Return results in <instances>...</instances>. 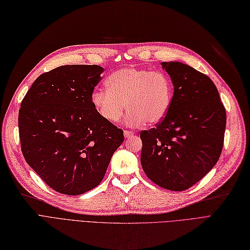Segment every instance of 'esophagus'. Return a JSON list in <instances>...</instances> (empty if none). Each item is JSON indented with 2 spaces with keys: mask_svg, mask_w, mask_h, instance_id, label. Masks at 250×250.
<instances>
[{
  "mask_svg": "<svg viewBox=\"0 0 250 250\" xmlns=\"http://www.w3.org/2000/svg\"><path fill=\"white\" fill-rule=\"evenodd\" d=\"M124 135L125 138H131L132 136H134V132H131V131H125L124 132Z\"/></svg>",
  "mask_w": 250,
  "mask_h": 250,
  "instance_id": "34e87169",
  "label": "esophagus"
}]
</instances>
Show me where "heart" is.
<instances>
[{"label": "heart", "mask_w": 250, "mask_h": 250, "mask_svg": "<svg viewBox=\"0 0 250 250\" xmlns=\"http://www.w3.org/2000/svg\"><path fill=\"white\" fill-rule=\"evenodd\" d=\"M106 88L94 89L90 100L96 113L110 124L118 123L126 108L127 125H158L168 114L173 99L170 78L159 70L119 68L107 78Z\"/></svg>", "instance_id": "obj_1"}]
</instances>
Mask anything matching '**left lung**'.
<instances>
[{
	"label": "left lung",
	"instance_id": "8db88e82",
	"mask_svg": "<svg viewBox=\"0 0 250 250\" xmlns=\"http://www.w3.org/2000/svg\"><path fill=\"white\" fill-rule=\"evenodd\" d=\"M161 65L170 77L173 99L162 122L140 133L141 166L158 186L184 191L203 179L218 161L227 113L208 76L178 61Z\"/></svg>",
	"mask_w": 250,
	"mask_h": 250
}]
</instances>
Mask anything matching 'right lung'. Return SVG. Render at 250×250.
I'll return each mask as SVG.
<instances>
[{
  "label": "right lung",
  "instance_id": "1",
  "mask_svg": "<svg viewBox=\"0 0 250 250\" xmlns=\"http://www.w3.org/2000/svg\"><path fill=\"white\" fill-rule=\"evenodd\" d=\"M104 69L62 65L40 75L21 104L22 155L46 185L79 195L102 182L124 132L104 120L90 96Z\"/></svg>",
  "mask_w": 250,
  "mask_h": 250
}]
</instances>
